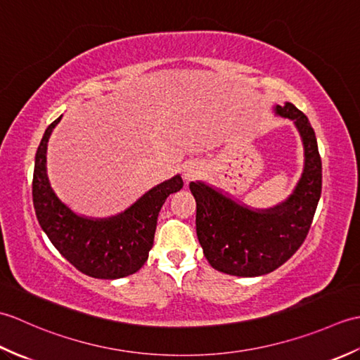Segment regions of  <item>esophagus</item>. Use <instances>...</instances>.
I'll return each mask as SVG.
<instances>
[{"mask_svg":"<svg viewBox=\"0 0 360 360\" xmlns=\"http://www.w3.org/2000/svg\"><path fill=\"white\" fill-rule=\"evenodd\" d=\"M198 174V167L196 165H187L184 170V179L186 181H192L193 178H196Z\"/></svg>","mask_w":360,"mask_h":360,"instance_id":"1","label":"esophagus"}]
</instances>
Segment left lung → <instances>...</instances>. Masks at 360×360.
<instances>
[{
  "mask_svg": "<svg viewBox=\"0 0 360 360\" xmlns=\"http://www.w3.org/2000/svg\"><path fill=\"white\" fill-rule=\"evenodd\" d=\"M300 133L304 167L292 195L271 209H250L201 181L190 182L196 201V235L213 269L258 277L292 257L309 232L322 193V160L308 117L292 103L274 106Z\"/></svg>",
  "mask_w": 360,
  "mask_h": 360,
  "instance_id": "8db88e82",
  "label": "left lung"
}]
</instances>
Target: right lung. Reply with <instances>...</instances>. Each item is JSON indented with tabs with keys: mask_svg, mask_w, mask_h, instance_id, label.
<instances>
[{
	"mask_svg": "<svg viewBox=\"0 0 360 360\" xmlns=\"http://www.w3.org/2000/svg\"><path fill=\"white\" fill-rule=\"evenodd\" d=\"M60 116L46 128L34 167L35 215L51 243L68 262L94 278L114 280L137 272L147 262L158 215L168 196L184 186L179 174L153 187L131 207L110 218L77 215L53 192L46 172V150Z\"/></svg>",
	"mask_w": 360,
	"mask_h": 360,
	"instance_id": "right-lung-1",
	"label": "right lung"
}]
</instances>
